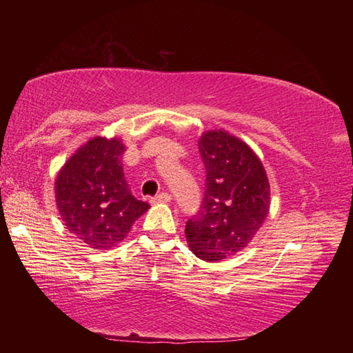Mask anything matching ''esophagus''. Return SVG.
Here are the masks:
<instances>
[{
    "mask_svg": "<svg viewBox=\"0 0 353 353\" xmlns=\"http://www.w3.org/2000/svg\"><path fill=\"white\" fill-rule=\"evenodd\" d=\"M170 201H171V194L166 193V191H162V193L154 196L152 204H166V202H170Z\"/></svg>",
    "mask_w": 353,
    "mask_h": 353,
    "instance_id": "esophagus-1",
    "label": "esophagus"
}]
</instances>
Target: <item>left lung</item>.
<instances>
[{
  "mask_svg": "<svg viewBox=\"0 0 353 353\" xmlns=\"http://www.w3.org/2000/svg\"><path fill=\"white\" fill-rule=\"evenodd\" d=\"M199 154L204 198L187 221L185 236L196 256L218 261L240 252L261 227L270 210V182L252 149L223 130L202 135Z\"/></svg>",
  "mask_w": 353,
  "mask_h": 353,
  "instance_id": "obj_1",
  "label": "left lung"
}]
</instances>
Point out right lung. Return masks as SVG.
<instances>
[{
	"label": "right lung",
	"mask_w": 353,
	"mask_h": 353,
	"mask_svg": "<svg viewBox=\"0 0 353 353\" xmlns=\"http://www.w3.org/2000/svg\"><path fill=\"white\" fill-rule=\"evenodd\" d=\"M123 143L97 137L71 157L56 181V202L67 229L93 249H109L129 234L149 204L130 193Z\"/></svg>",
	"instance_id": "add662e5"
}]
</instances>
